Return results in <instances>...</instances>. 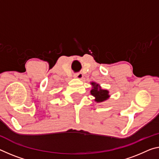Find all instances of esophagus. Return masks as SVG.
I'll return each instance as SVG.
<instances>
[{"instance_id": "esophagus-1", "label": "esophagus", "mask_w": 159, "mask_h": 159, "mask_svg": "<svg viewBox=\"0 0 159 159\" xmlns=\"http://www.w3.org/2000/svg\"><path fill=\"white\" fill-rule=\"evenodd\" d=\"M74 76L75 79H82L83 77H84V75H83V74H81V73H78V74H74Z\"/></svg>"}]
</instances>
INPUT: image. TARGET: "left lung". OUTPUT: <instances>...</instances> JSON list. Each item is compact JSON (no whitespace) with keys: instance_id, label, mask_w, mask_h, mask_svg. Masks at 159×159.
I'll return each instance as SVG.
<instances>
[{"instance_id":"obj_1","label":"left lung","mask_w":159,"mask_h":159,"mask_svg":"<svg viewBox=\"0 0 159 159\" xmlns=\"http://www.w3.org/2000/svg\"><path fill=\"white\" fill-rule=\"evenodd\" d=\"M91 85H93V89L90 90V93L93 96L95 97V100L97 102H103L109 98L110 95L108 90L102 89L100 85L95 82L91 83Z\"/></svg>"}]
</instances>
